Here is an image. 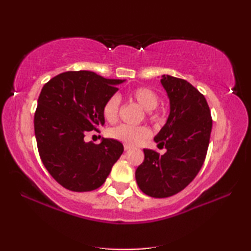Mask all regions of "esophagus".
<instances>
[{
	"mask_svg": "<svg viewBox=\"0 0 251 251\" xmlns=\"http://www.w3.org/2000/svg\"><path fill=\"white\" fill-rule=\"evenodd\" d=\"M130 149H131L130 146H128V145H125V150H130Z\"/></svg>",
	"mask_w": 251,
	"mask_h": 251,
	"instance_id": "obj_1",
	"label": "esophagus"
}]
</instances>
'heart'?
Here are the masks:
<instances>
[{
    "label": "heart",
    "instance_id": "1",
    "mask_svg": "<svg viewBox=\"0 0 251 251\" xmlns=\"http://www.w3.org/2000/svg\"><path fill=\"white\" fill-rule=\"evenodd\" d=\"M131 96L147 111L156 109L158 102H159L156 92L145 86L133 90ZM119 105H120V99L118 95H112L104 104L103 114L109 122H113L118 119ZM150 134L151 132L147 126H132L128 125L118 126L110 131V137L128 146H138L142 144L146 139L150 137Z\"/></svg>",
    "mask_w": 251,
    "mask_h": 251
}]
</instances>
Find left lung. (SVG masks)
I'll return each instance as SVG.
<instances>
[{"label": "left lung", "instance_id": "1", "mask_svg": "<svg viewBox=\"0 0 251 251\" xmlns=\"http://www.w3.org/2000/svg\"><path fill=\"white\" fill-rule=\"evenodd\" d=\"M169 99V115L153 138L163 156L144 149L145 160L136 171L140 190L151 198L175 195L190 184L205 160L212 130L210 107L204 95L185 79L161 76Z\"/></svg>", "mask_w": 251, "mask_h": 251}]
</instances>
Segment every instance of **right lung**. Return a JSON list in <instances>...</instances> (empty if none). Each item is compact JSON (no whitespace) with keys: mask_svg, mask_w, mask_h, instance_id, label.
<instances>
[{"mask_svg":"<svg viewBox=\"0 0 251 251\" xmlns=\"http://www.w3.org/2000/svg\"><path fill=\"white\" fill-rule=\"evenodd\" d=\"M123 82L78 71L61 73L42 87L34 114L38 150L49 174L67 190L99 188L122 155L120 141L103 138L95 145L84 137L104 126V104Z\"/></svg>","mask_w":251,"mask_h":251,"instance_id":"right-lung-1","label":"right lung"}]
</instances>
